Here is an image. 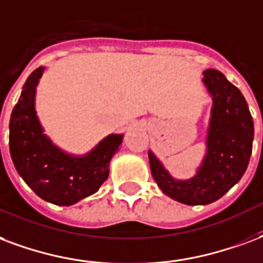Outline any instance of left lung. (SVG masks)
Instances as JSON below:
<instances>
[{"label":"left lung","instance_id":"obj_1","mask_svg":"<svg viewBox=\"0 0 263 263\" xmlns=\"http://www.w3.org/2000/svg\"><path fill=\"white\" fill-rule=\"evenodd\" d=\"M202 83L212 97L205 153L195 174L180 180L149 151L152 176L164 195L184 205H209L244 176L254 142V121L242 93L221 72L208 69Z\"/></svg>","mask_w":263,"mask_h":263}]
</instances>
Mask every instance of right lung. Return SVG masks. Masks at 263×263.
<instances>
[{"instance_id":"1","label":"right lung","mask_w":263,"mask_h":263,"mask_svg":"<svg viewBox=\"0 0 263 263\" xmlns=\"http://www.w3.org/2000/svg\"><path fill=\"white\" fill-rule=\"evenodd\" d=\"M44 67L30 73L9 121V152L13 166L34 194L46 202L71 206L99 191L108 178L110 161L124 134H110L85 155L55 145L44 132L36 111L37 85Z\"/></svg>"}]
</instances>
